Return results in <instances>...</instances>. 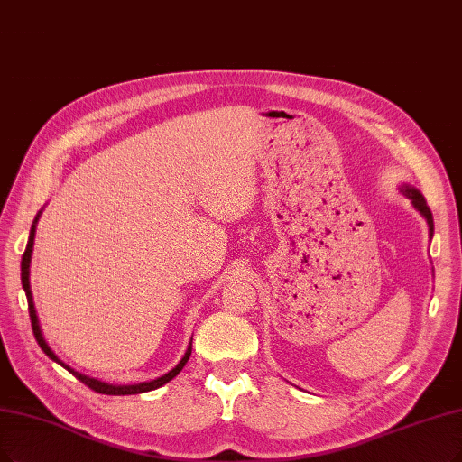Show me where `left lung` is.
Masks as SVG:
<instances>
[{
  "label": "left lung",
  "instance_id": "1",
  "mask_svg": "<svg viewBox=\"0 0 462 462\" xmlns=\"http://www.w3.org/2000/svg\"><path fill=\"white\" fill-rule=\"evenodd\" d=\"M402 193H403L405 197H408V199H411L413 207L424 216V219H427L429 231H430V236H432V233H434V219H432V212H430V208H429V205H427V200H424L422 193H420L419 189L411 188V186H402Z\"/></svg>",
  "mask_w": 462,
  "mask_h": 462
}]
</instances>
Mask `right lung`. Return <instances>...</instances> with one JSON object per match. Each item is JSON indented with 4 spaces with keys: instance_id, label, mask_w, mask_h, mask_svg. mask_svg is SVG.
I'll use <instances>...</instances> for the list:
<instances>
[{
    "instance_id": "add662e5",
    "label": "right lung",
    "mask_w": 462,
    "mask_h": 462,
    "mask_svg": "<svg viewBox=\"0 0 462 462\" xmlns=\"http://www.w3.org/2000/svg\"><path fill=\"white\" fill-rule=\"evenodd\" d=\"M42 214V212H40ZM40 214L35 216L33 224H32V229H30V236H28V245H26V250L23 254V263H21V281H23V288L26 291V298H28V310H30V320H32V329H33V336H35V341H38V345L42 346L43 353L54 360L57 364H60L62 367H66V370L69 374L76 375L81 383H85L88 389H92L95 393H100V394H109V396H125V394H140V393H147V391H155L159 389V386L167 384L169 381H172L181 370L183 365H186V362L189 360L191 356V343L186 350V355H183V358L180 360V364L176 367H172V370L169 374H164L162 377H157L153 381H145V383H138V384H109V383H104V381H98L95 377H88V375H83L76 370H71V367L68 364H64L57 355L52 353L51 346L47 345L43 334H42V326H40V320H38V312H35V307H33V295H32V288H30V262H32V250H33V238H35V224H38L40 219Z\"/></svg>"
}]
</instances>
